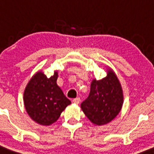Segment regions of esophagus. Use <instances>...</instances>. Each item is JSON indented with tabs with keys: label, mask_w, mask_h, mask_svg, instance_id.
<instances>
[{
	"label": "esophagus",
	"mask_w": 154,
	"mask_h": 154,
	"mask_svg": "<svg viewBox=\"0 0 154 154\" xmlns=\"http://www.w3.org/2000/svg\"><path fill=\"white\" fill-rule=\"evenodd\" d=\"M80 102H81V99H80L79 97L75 98V99H73V103H76V104H78V103H80Z\"/></svg>",
	"instance_id": "esophagus-1"
}]
</instances>
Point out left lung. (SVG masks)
Instances as JSON below:
<instances>
[{
    "label": "left lung",
    "instance_id": "obj_1",
    "mask_svg": "<svg viewBox=\"0 0 154 154\" xmlns=\"http://www.w3.org/2000/svg\"><path fill=\"white\" fill-rule=\"evenodd\" d=\"M123 99L121 84L115 73L109 69L106 77L99 81L93 80L89 95L81 107L93 124L103 125L117 117L123 105Z\"/></svg>",
    "mask_w": 154,
    "mask_h": 154
}]
</instances>
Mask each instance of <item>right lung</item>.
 Returning <instances> with one entry per match:
<instances>
[{
	"label": "right lung",
	"instance_id": "obj_1",
	"mask_svg": "<svg viewBox=\"0 0 154 154\" xmlns=\"http://www.w3.org/2000/svg\"><path fill=\"white\" fill-rule=\"evenodd\" d=\"M57 78V72L49 78L38 72L26 87L23 99L26 112L33 121L41 125L55 122L71 103L58 86Z\"/></svg>",
	"mask_w": 154,
	"mask_h": 154
}]
</instances>
